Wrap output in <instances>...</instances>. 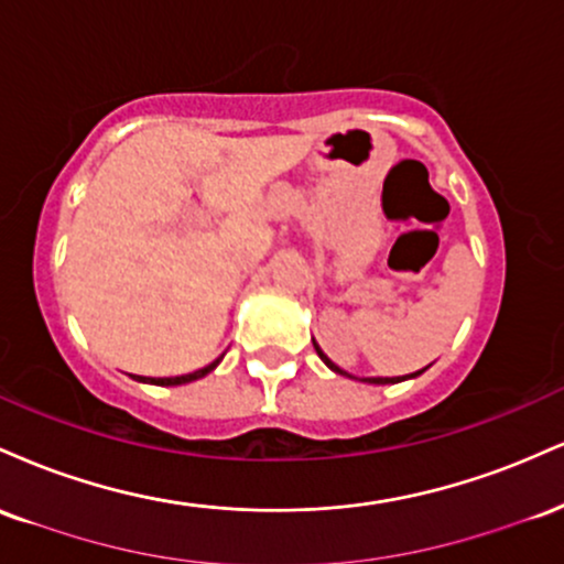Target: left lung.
Segmentation results:
<instances>
[{
    "mask_svg": "<svg viewBox=\"0 0 564 564\" xmlns=\"http://www.w3.org/2000/svg\"><path fill=\"white\" fill-rule=\"evenodd\" d=\"M313 347H315V352L321 355V360H323V364H326L328 368H332L334 373H339V377H347V379H358V377H352V373H349V371H345V368H339V366H336L334 360L328 358L326 352H323L321 345H318V341H315V339H313ZM426 368H430V366H426ZM426 368H422V371H413V373H408V377H364V379H358V381H366V384H398V381H405V379H416V377H422V373L426 371Z\"/></svg>",
    "mask_w": 564,
    "mask_h": 564,
    "instance_id": "8db88e82",
    "label": "left lung"
}]
</instances>
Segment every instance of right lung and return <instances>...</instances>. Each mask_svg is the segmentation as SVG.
Here are the masks:
<instances>
[{"mask_svg":"<svg viewBox=\"0 0 564 564\" xmlns=\"http://www.w3.org/2000/svg\"><path fill=\"white\" fill-rule=\"evenodd\" d=\"M219 360H223V355H219L217 360H212L209 366H204V368H198V371H193V373H183V377H161V379H156V377H134L138 381H142V384H159V387H177V384H187V381H196V379H204L206 373H212L215 371V368L219 366Z\"/></svg>","mask_w":564,"mask_h":564,"instance_id":"obj_1","label":"right lung"}]
</instances>
